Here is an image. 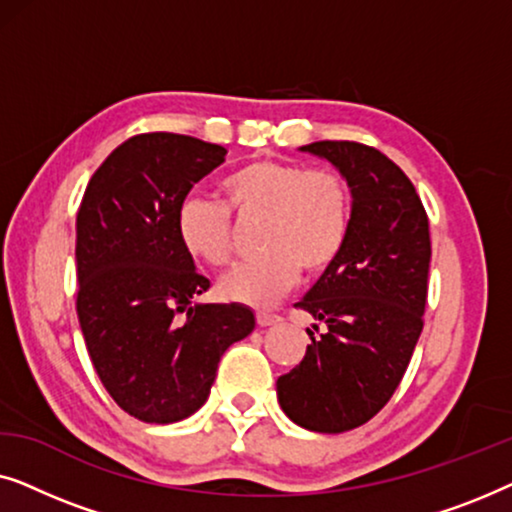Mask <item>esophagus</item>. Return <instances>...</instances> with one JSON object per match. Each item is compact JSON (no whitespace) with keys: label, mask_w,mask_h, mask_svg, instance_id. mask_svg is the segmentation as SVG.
<instances>
[{"label":"esophagus","mask_w":512,"mask_h":512,"mask_svg":"<svg viewBox=\"0 0 512 512\" xmlns=\"http://www.w3.org/2000/svg\"><path fill=\"white\" fill-rule=\"evenodd\" d=\"M256 321H258V326H275V324H279V321H282V319H279L277 317V314H270V312H258L256 314Z\"/></svg>","instance_id":"1"}]
</instances>
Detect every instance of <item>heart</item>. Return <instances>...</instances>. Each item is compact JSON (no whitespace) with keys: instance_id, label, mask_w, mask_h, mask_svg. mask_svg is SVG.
<instances>
[{"instance_id":"heart-1","label":"heart","mask_w":512,"mask_h":512,"mask_svg":"<svg viewBox=\"0 0 512 512\" xmlns=\"http://www.w3.org/2000/svg\"><path fill=\"white\" fill-rule=\"evenodd\" d=\"M223 205L191 195L177 209L179 244L193 261L221 268L233 256V212L263 214V254L223 275V298L272 305L296 284L300 268L324 272L338 258L349 230V191L331 170H305L282 160H254L219 184Z\"/></svg>"}]
</instances>
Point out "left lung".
<instances>
[{"mask_svg":"<svg viewBox=\"0 0 512 512\" xmlns=\"http://www.w3.org/2000/svg\"><path fill=\"white\" fill-rule=\"evenodd\" d=\"M352 193L347 240L296 307L324 333L277 380L286 417L307 431L342 433L375 417L403 380L422 333L431 263L429 219L401 167L370 146L314 142ZM314 331H319V326Z\"/></svg>","mask_w":512,"mask_h":512,"instance_id":"obj_1","label":"left lung"}]
</instances>
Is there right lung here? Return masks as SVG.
I'll return each mask as SVG.
<instances>
[{
  "label": "right lung",
  "instance_id": "1",
  "mask_svg": "<svg viewBox=\"0 0 512 512\" xmlns=\"http://www.w3.org/2000/svg\"><path fill=\"white\" fill-rule=\"evenodd\" d=\"M226 158L174 132L130 137L97 167L76 214V314L109 396L146 424L205 405L233 342L254 331L247 305L193 303L209 289L177 237V209Z\"/></svg>",
  "mask_w": 512,
  "mask_h": 512
}]
</instances>
